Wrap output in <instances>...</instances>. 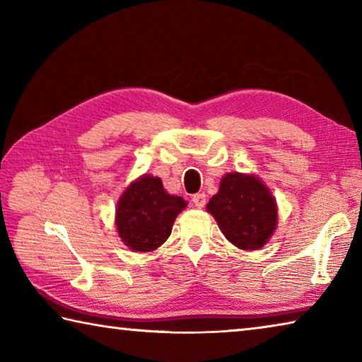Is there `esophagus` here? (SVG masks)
<instances>
[{"label": "esophagus", "instance_id": "1", "mask_svg": "<svg viewBox=\"0 0 362 362\" xmlns=\"http://www.w3.org/2000/svg\"><path fill=\"white\" fill-rule=\"evenodd\" d=\"M193 204L198 207V209H201V207L206 206V194L204 193H198V194H193Z\"/></svg>", "mask_w": 362, "mask_h": 362}]
</instances>
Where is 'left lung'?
I'll return each mask as SVG.
<instances>
[{"label":"left lung","mask_w":362,"mask_h":362,"mask_svg":"<svg viewBox=\"0 0 362 362\" xmlns=\"http://www.w3.org/2000/svg\"><path fill=\"white\" fill-rule=\"evenodd\" d=\"M206 209L226 240L244 250L263 247L276 230V201L255 175L225 174Z\"/></svg>","instance_id":"1"}]
</instances>
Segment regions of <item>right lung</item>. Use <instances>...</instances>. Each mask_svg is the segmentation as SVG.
<instances>
[{
  "instance_id": "obj_1",
  "label": "right lung",
  "mask_w": 362,
  "mask_h": 362,
  "mask_svg": "<svg viewBox=\"0 0 362 362\" xmlns=\"http://www.w3.org/2000/svg\"><path fill=\"white\" fill-rule=\"evenodd\" d=\"M187 207L182 196L169 194L161 179L142 175L121 194L116 206V230L136 252H151L168 240L175 217Z\"/></svg>"
}]
</instances>
